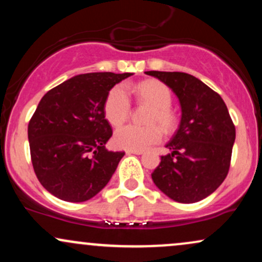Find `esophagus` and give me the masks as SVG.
<instances>
[{"instance_id": "obj_1", "label": "esophagus", "mask_w": 262, "mask_h": 262, "mask_svg": "<svg viewBox=\"0 0 262 262\" xmlns=\"http://www.w3.org/2000/svg\"><path fill=\"white\" fill-rule=\"evenodd\" d=\"M127 154H135V155H141L143 154V151H141V150H127Z\"/></svg>"}]
</instances>
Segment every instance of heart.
Listing matches in <instances>:
<instances>
[{
    "label": "heart",
    "mask_w": 262,
    "mask_h": 262,
    "mask_svg": "<svg viewBox=\"0 0 262 262\" xmlns=\"http://www.w3.org/2000/svg\"><path fill=\"white\" fill-rule=\"evenodd\" d=\"M129 89L137 95L141 102L152 107L148 122L155 124L148 127H140L135 124L121 127L114 133V143L119 148L144 150L161 140L162 132L156 124L160 125L167 133L175 128L176 116L170 108L172 103V95L169 87L156 80L144 81L138 85L130 86ZM130 111L132 102L125 87L123 85L114 86L108 92L104 101L106 119L113 127H118L129 118Z\"/></svg>",
    "instance_id": "obj_1"
}]
</instances>
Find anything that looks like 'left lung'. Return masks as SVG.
<instances>
[{
    "label": "left lung",
    "instance_id": "left-lung-1",
    "mask_svg": "<svg viewBox=\"0 0 262 262\" xmlns=\"http://www.w3.org/2000/svg\"><path fill=\"white\" fill-rule=\"evenodd\" d=\"M176 93L181 104L180 127L166 148L170 154L151 173L156 187L171 200L194 203L208 197L228 175L235 125L223 98L186 73L146 71Z\"/></svg>",
    "mask_w": 262,
    "mask_h": 262
}]
</instances>
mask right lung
Masks as SVG:
<instances>
[{"label": "right lung", "mask_w": 262, "mask_h": 262, "mask_svg": "<svg viewBox=\"0 0 262 262\" xmlns=\"http://www.w3.org/2000/svg\"><path fill=\"white\" fill-rule=\"evenodd\" d=\"M130 73L77 75L48 91L28 124L31 159L39 182L66 202L95 197L118 166L123 151H110L112 128L104 101Z\"/></svg>", "instance_id": "1"}]
</instances>
